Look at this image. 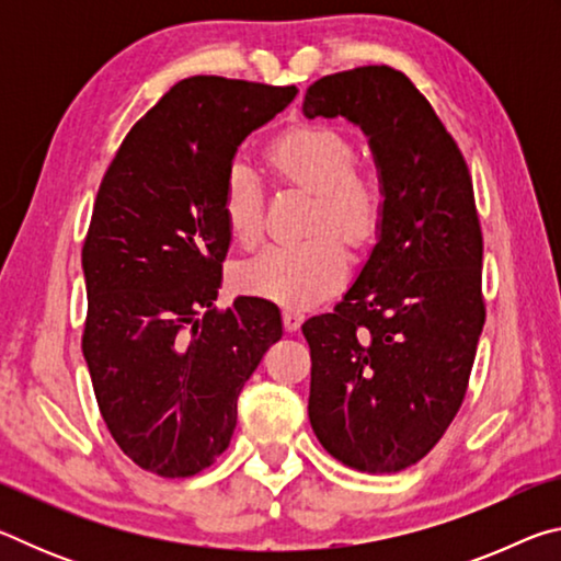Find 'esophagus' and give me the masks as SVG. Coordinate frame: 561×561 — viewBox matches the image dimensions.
Returning a JSON list of instances; mask_svg holds the SVG:
<instances>
[{"label":"esophagus","mask_w":561,"mask_h":561,"mask_svg":"<svg viewBox=\"0 0 561 561\" xmlns=\"http://www.w3.org/2000/svg\"><path fill=\"white\" fill-rule=\"evenodd\" d=\"M282 321H284V329H287L289 334H291V331H297L301 327L304 314H301V311H297V309H284L282 311Z\"/></svg>","instance_id":"1"}]
</instances>
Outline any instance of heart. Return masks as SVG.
Returning <instances> with one entry per match:
<instances>
[{"instance_id": "b5f03b06", "label": "heart", "mask_w": 561, "mask_h": 561, "mask_svg": "<svg viewBox=\"0 0 561 561\" xmlns=\"http://www.w3.org/2000/svg\"><path fill=\"white\" fill-rule=\"evenodd\" d=\"M272 160L284 175L314 190L319 203L304 242L270 244L237 270V287L252 297L299 309L324 297L348 272V242L368 244L383 220L381 180L354 170L356 150L331 128H299L272 148ZM225 220L237 242L254 244L264 232V197L254 170L237 160L225 180Z\"/></svg>"}]
</instances>
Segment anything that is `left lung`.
I'll list each match as a JSON object with an SVG mask.
<instances>
[{
    "label": "left lung",
    "instance_id": "1",
    "mask_svg": "<svg viewBox=\"0 0 561 561\" xmlns=\"http://www.w3.org/2000/svg\"><path fill=\"white\" fill-rule=\"evenodd\" d=\"M301 111L364 130L386 195L356 282L334 311L301 324L309 423L348 468L398 472L448 431L485 324L472 180L431 103L391 66L324 76Z\"/></svg>",
    "mask_w": 561,
    "mask_h": 561
}]
</instances>
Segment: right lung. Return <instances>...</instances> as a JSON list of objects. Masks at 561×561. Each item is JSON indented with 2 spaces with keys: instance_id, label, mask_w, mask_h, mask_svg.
<instances>
[{
  "instance_id": "obj_1",
  "label": "right lung",
  "mask_w": 561,
  "mask_h": 561,
  "mask_svg": "<svg viewBox=\"0 0 561 561\" xmlns=\"http://www.w3.org/2000/svg\"><path fill=\"white\" fill-rule=\"evenodd\" d=\"M297 87L193 76L123 140L83 242V358L113 440L160 478H190L227 450L237 396L274 341L267 299L215 309L232 232L225 180L237 148Z\"/></svg>"
}]
</instances>
